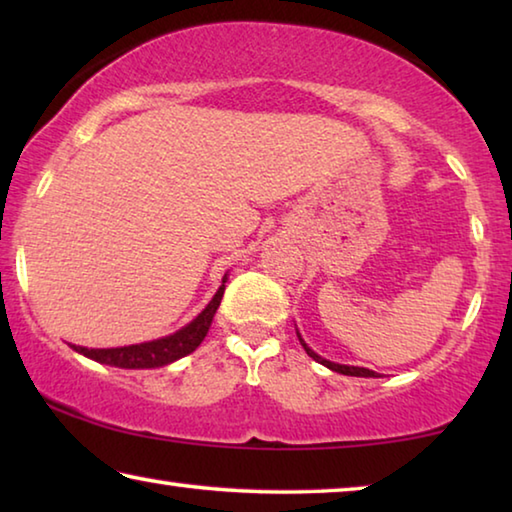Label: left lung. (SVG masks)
Listing matches in <instances>:
<instances>
[{
    "label": "left lung",
    "instance_id": "1",
    "mask_svg": "<svg viewBox=\"0 0 512 512\" xmlns=\"http://www.w3.org/2000/svg\"><path fill=\"white\" fill-rule=\"evenodd\" d=\"M298 339H300V343H302V348H305V352L309 354L311 359L314 361H318V363H323L325 368H329V370H334V372H341V375H348V377H377V372L375 370H368V368H359V366H343V363H334V361H327V359H323V357H318V354L309 348V345L302 341V336L298 334Z\"/></svg>",
    "mask_w": 512,
    "mask_h": 512
}]
</instances>
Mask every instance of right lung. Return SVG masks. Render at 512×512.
<instances>
[{"label": "right lung", "mask_w": 512, "mask_h": 512, "mask_svg": "<svg viewBox=\"0 0 512 512\" xmlns=\"http://www.w3.org/2000/svg\"><path fill=\"white\" fill-rule=\"evenodd\" d=\"M225 280H228V277L223 275V284L219 287V291L214 293L210 305H207L201 314L192 320V323L169 336H162L158 341L124 345V348H108V350L83 348V345H72V348L92 361L106 363V366H115V368H133V370L160 368V366H167V363L183 359L187 354H192L207 336V329L212 325L216 309L221 305Z\"/></svg>", "instance_id": "add662e5"}]
</instances>
